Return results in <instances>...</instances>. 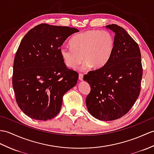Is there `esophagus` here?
I'll return each instance as SVG.
<instances>
[{"label":"esophagus","instance_id":"esophagus-1","mask_svg":"<svg viewBox=\"0 0 154 154\" xmlns=\"http://www.w3.org/2000/svg\"><path fill=\"white\" fill-rule=\"evenodd\" d=\"M79 79L80 81H83V75L80 73L79 75Z\"/></svg>","mask_w":154,"mask_h":154}]
</instances>
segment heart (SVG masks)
Instances as JSON below:
<instances>
[{"mask_svg": "<svg viewBox=\"0 0 154 154\" xmlns=\"http://www.w3.org/2000/svg\"><path fill=\"white\" fill-rule=\"evenodd\" d=\"M71 46H62L60 52L64 63L74 68L85 61L82 69L101 68L108 62L115 47V38L108 31L88 30L72 38Z\"/></svg>", "mask_w": 154, "mask_h": 154, "instance_id": "obj_1", "label": "heart"}]
</instances>
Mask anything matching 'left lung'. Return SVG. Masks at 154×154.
Segmentation results:
<instances>
[{
  "label": "left lung",
  "instance_id": "1",
  "mask_svg": "<svg viewBox=\"0 0 154 154\" xmlns=\"http://www.w3.org/2000/svg\"><path fill=\"white\" fill-rule=\"evenodd\" d=\"M106 27L115 33V47L101 68L89 71L83 80L91 86L86 105L91 116L113 121L125 115L140 94L142 77L141 54L138 44L116 24Z\"/></svg>",
  "mask_w": 154,
  "mask_h": 154
}]
</instances>
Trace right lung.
Returning <instances> with one entry per match:
<instances>
[{
    "mask_svg": "<svg viewBox=\"0 0 154 154\" xmlns=\"http://www.w3.org/2000/svg\"><path fill=\"white\" fill-rule=\"evenodd\" d=\"M77 29L42 23L25 35L14 61L12 85L16 100L32 119L57 116L63 96L75 86L79 75L67 68L60 49Z\"/></svg>",
    "mask_w": 154,
    "mask_h": 154,
    "instance_id": "1",
    "label": "right lung"
}]
</instances>
